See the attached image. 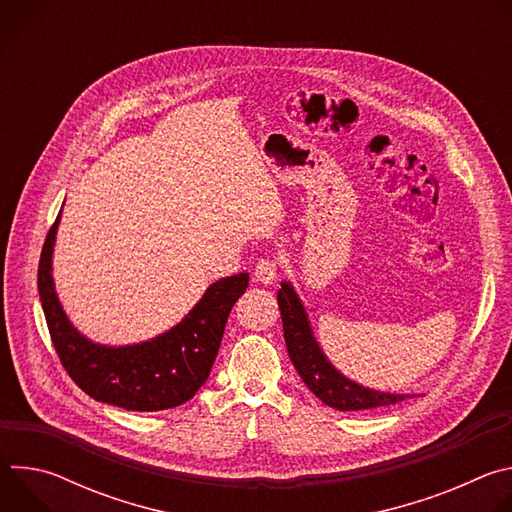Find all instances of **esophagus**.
<instances>
[{"label": "esophagus", "mask_w": 512, "mask_h": 512, "mask_svg": "<svg viewBox=\"0 0 512 512\" xmlns=\"http://www.w3.org/2000/svg\"><path fill=\"white\" fill-rule=\"evenodd\" d=\"M255 279L259 281V283H263V285H269V283H273L275 279H277V275H279V265H277V261L275 259H259L257 261V265H255Z\"/></svg>", "instance_id": "1"}]
</instances>
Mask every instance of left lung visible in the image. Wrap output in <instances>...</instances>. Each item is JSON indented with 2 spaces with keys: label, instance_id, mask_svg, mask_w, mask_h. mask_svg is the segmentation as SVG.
Wrapping results in <instances>:
<instances>
[{
  "label": "left lung",
  "instance_id": "obj_1",
  "mask_svg": "<svg viewBox=\"0 0 512 512\" xmlns=\"http://www.w3.org/2000/svg\"><path fill=\"white\" fill-rule=\"evenodd\" d=\"M277 304L281 310L287 354L291 362H294L302 381L322 403L338 411H362L387 407L405 401L407 397H415L405 393H385L369 389L344 377L322 352L308 320V312L300 296L296 294L294 285L289 281H281V287L277 291Z\"/></svg>",
  "mask_w": 512,
  "mask_h": 512
}]
</instances>
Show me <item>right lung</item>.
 <instances>
[{"label": "right lung", "mask_w": 512, "mask_h": 512, "mask_svg": "<svg viewBox=\"0 0 512 512\" xmlns=\"http://www.w3.org/2000/svg\"><path fill=\"white\" fill-rule=\"evenodd\" d=\"M60 214L40 255L38 291L52 344L70 379L95 401L127 411H162L192 399L210 375L227 318L245 294L249 273L210 283L174 328L150 340L125 346L99 344L72 326L56 294L52 253Z\"/></svg>", "instance_id": "obj_1"}]
</instances>
